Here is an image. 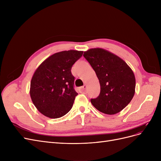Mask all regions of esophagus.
I'll return each mask as SVG.
<instances>
[{"label": "esophagus", "instance_id": "1", "mask_svg": "<svg viewBox=\"0 0 161 161\" xmlns=\"http://www.w3.org/2000/svg\"><path fill=\"white\" fill-rule=\"evenodd\" d=\"M86 89H87V86L86 85H84L83 86L81 87V91H85L86 90Z\"/></svg>", "mask_w": 161, "mask_h": 161}]
</instances>
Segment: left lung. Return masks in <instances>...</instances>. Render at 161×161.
Returning a JSON list of instances; mask_svg holds the SVG:
<instances>
[{
	"label": "left lung",
	"mask_w": 161,
	"mask_h": 161,
	"mask_svg": "<svg viewBox=\"0 0 161 161\" xmlns=\"http://www.w3.org/2000/svg\"><path fill=\"white\" fill-rule=\"evenodd\" d=\"M83 56L95 70L100 94L91 102L102 113L114 115L127 106L135 93L136 79L130 67L121 58L102 48H92Z\"/></svg>",
	"instance_id": "left-lung-1"
}]
</instances>
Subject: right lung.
I'll return each instance as SVG.
<instances>
[{
  "label": "right lung",
  "instance_id": "1",
  "mask_svg": "<svg viewBox=\"0 0 161 161\" xmlns=\"http://www.w3.org/2000/svg\"><path fill=\"white\" fill-rule=\"evenodd\" d=\"M83 52L62 51L43 61L34 72L30 84L33 103L41 114L59 118L69 112L78 95L74 89L72 65Z\"/></svg>",
  "mask_w": 161,
  "mask_h": 161
}]
</instances>
